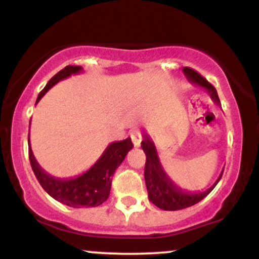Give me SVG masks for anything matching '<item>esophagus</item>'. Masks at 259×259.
<instances>
[{
    "label": "esophagus",
    "mask_w": 259,
    "mask_h": 259,
    "mask_svg": "<svg viewBox=\"0 0 259 259\" xmlns=\"http://www.w3.org/2000/svg\"><path fill=\"white\" fill-rule=\"evenodd\" d=\"M130 138H132V141L135 147H139L140 145H141L142 135H141V132H140L139 129L132 130V132H130Z\"/></svg>",
    "instance_id": "esophagus-1"
}]
</instances>
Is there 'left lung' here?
<instances>
[{"label":"left lung","instance_id":"8db88e82","mask_svg":"<svg viewBox=\"0 0 259 259\" xmlns=\"http://www.w3.org/2000/svg\"><path fill=\"white\" fill-rule=\"evenodd\" d=\"M183 72L191 84L201 86L202 89H204L208 92V95H209L213 102L221 106V101H219L218 94H217L214 86L209 84L203 76H201L200 74L196 72V70L191 69V68L184 67ZM141 147L144 150L145 154H146L145 183H146L147 187L148 200L152 202L154 206L160 208V209L179 210L198 203V202L203 200L214 189L217 184L221 180L223 170H224L223 169L219 178L209 189L204 190V191H186V190L175 185L174 181L165 173L164 168L160 164L156 146H154L152 139L147 134H144V140L141 141Z\"/></svg>","mask_w":259,"mask_h":259}]
</instances>
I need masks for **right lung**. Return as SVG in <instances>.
<instances>
[{"label": "right lung", "mask_w": 259, "mask_h": 259, "mask_svg": "<svg viewBox=\"0 0 259 259\" xmlns=\"http://www.w3.org/2000/svg\"><path fill=\"white\" fill-rule=\"evenodd\" d=\"M82 72V68L78 65H67L64 69L59 70L55 76L50 79L44 90L38 94L36 103L52 86H55L61 80L67 79L73 74ZM29 142V159L35 177L42 186V189L51 197L57 200L65 206L74 208L97 207L102 204L109 196L111 191L112 177L115 169L121 164L125 156L134 147L132 139L127 138L121 141H114L109 144L105 152L96 160L92 167L85 173L69 179H61L50 175L44 170L35 159Z\"/></svg>", "instance_id": "right-lung-1"}]
</instances>
